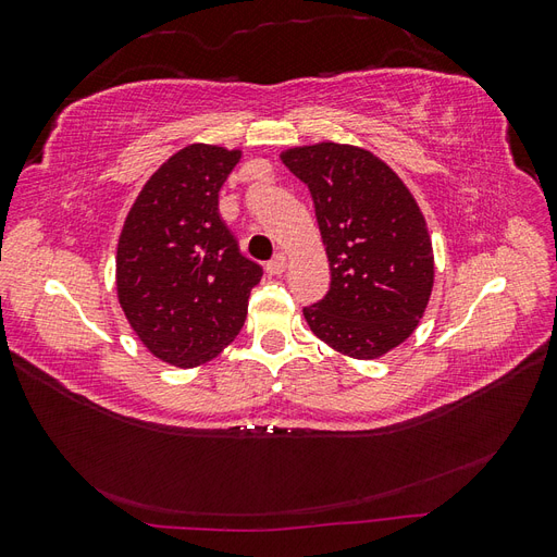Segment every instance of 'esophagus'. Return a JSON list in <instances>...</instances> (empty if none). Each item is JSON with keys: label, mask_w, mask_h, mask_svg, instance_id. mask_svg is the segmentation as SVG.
I'll return each mask as SVG.
<instances>
[{"label": "esophagus", "mask_w": 557, "mask_h": 557, "mask_svg": "<svg viewBox=\"0 0 557 557\" xmlns=\"http://www.w3.org/2000/svg\"><path fill=\"white\" fill-rule=\"evenodd\" d=\"M285 269H288V260H285L283 252H276V256L267 262V274L272 276H281Z\"/></svg>", "instance_id": "esophagus-1"}]
</instances>
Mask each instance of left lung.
I'll return each mask as SVG.
<instances>
[{"instance_id":"left-lung-1","label":"left lung","mask_w":557,"mask_h":557,"mask_svg":"<svg viewBox=\"0 0 557 557\" xmlns=\"http://www.w3.org/2000/svg\"><path fill=\"white\" fill-rule=\"evenodd\" d=\"M309 185L330 262L327 295L305 307L320 342L374 360L409 339L432 295L425 218L401 178L364 148L313 144L281 153Z\"/></svg>"}]
</instances>
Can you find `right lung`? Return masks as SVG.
Here are the masks:
<instances>
[{
  "mask_svg": "<svg viewBox=\"0 0 557 557\" xmlns=\"http://www.w3.org/2000/svg\"><path fill=\"white\" fill-rule=\"evenodd\" d=\"M242 150L193 144L134 201L117 239V301L144 346L183 369L213 360L239 334L262 267L242 256L218 193Z\"/></svg>",
  "mask_w": 557,
  "mask_h": 557,
  "instance_id": "add662e5",
  "label": "right lung"
}]
</instances>
